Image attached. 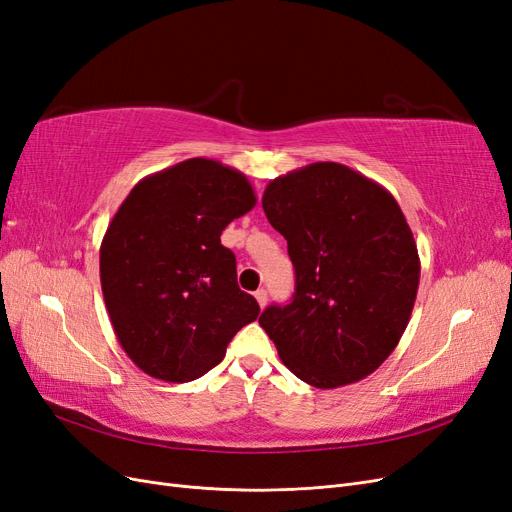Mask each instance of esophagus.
<instances>
[{
    "label": "esophagus",
    "mask_w": 512,
    "mask_h": 512,
    "mask_svg": "<svg viewBox=\"0 0 512 512\" xmlns=\"http://www.w3.org/2000/svg\"><path fill=\"white\" fill-rule=\"evenodd\" d=\"M254 297H256V301H258L260 307L267 305V290H265V288H258V290L254 292Z\"/></svg>",
    "instance_id": "1"
}]
</instances>
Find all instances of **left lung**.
<instances>
[{
  "label": "left lung",
  "instance_id": "8db88e82",
  "mask_svg": "<svg viewBox=\"0 0 512 512\" xmlns=\"http://www.w3.org/2000/svg\"><path fill=\"white\" fill-rule=\"evenodd\" d=\"M262 209L297 277L292 301L258 318L282 363L316 389L374 374L404 335L421 280L393 194L344 164L316 162L269 181Z\"/></svg>",
  "mask_w": 512,
  "mask_h": 512
}]
</instances>
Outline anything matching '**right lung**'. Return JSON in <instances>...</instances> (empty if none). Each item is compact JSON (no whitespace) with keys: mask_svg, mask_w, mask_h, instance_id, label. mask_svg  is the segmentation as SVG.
Here are the masks:
<instances>
[{"mask_svg":"<svg viewBox=\"0 0 512 512\" xmlns=\"http://www.w3.org/2000/svg\"><path fill=\"white\" fill-rule=\"evenodd\" d=\"M256 205L237 168L192 158L138 181L100 245V282L121 348L151 378L190 382L258 318L222 230Z\"/></svg>","mask_w":512,"mask_h":512,"instance_id":"1","label":"right lung"}]
</instances>
